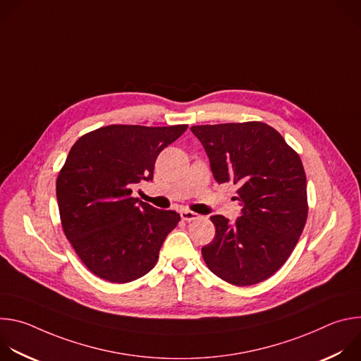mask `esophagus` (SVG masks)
Wrapping results in <instances>:
<instances>
[{"mask_svg": "<svg viewBox=\"0 0 361 361\" xmlns=\"http://www.w3.org/2000/svg\"><path fill=\"white\" fill-rule=\"evenodd\" d=\"M180 216H181V219L184 220V221H194V220H198L201 216L200 214H197V213H194V212H190V210H183L181 213H180Z\"/></svg>", "mask_w": 361, "mask_h": 361, "instance_id": "1", "label": "esophagus"}]
</instances>
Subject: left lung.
I'll use <instances>...</instances> for the list:
<instances>
[{
  "instance_id": "1",
  "label": "left lung",
  "mask_w": 361,
  "mask_h": 361,
  "mask_svg": "<svg viewBox=\"0 0 361 361\" xmlns=\"http://www.w3.org/2000/svg\"><path fill=\"white\" fill-rule=\"evenodd\" d=\"M217 183L238 185L241 217L213 216L214 240L201 248L207 267L233 286L262 283L293 252L308 214L298 154L262 121L192 126Z\"/></svg>"
}]
</instances>
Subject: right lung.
I'll return each instance as SVG.
<instances>
[{
  "instance_id": "right-lung-1",
  "label": "right lung",
  "mask_w": 361,
  "mask_h": 361,
  "mask_svg": "<svg viewBox=\"0 0 361 361\" xmlns=\"http://www.w3.org/2000/svg\"><path fill=\"white\" fill-rule=\"evenodd\" d=\"M188 126H106L80 137L57 177L61 226L80 260L97 277L117 284L147 274L178 221L134 198L151 180L159 154Z\"/></svg>"
}]
</instances>
